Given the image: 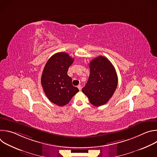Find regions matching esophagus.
Masks as SVG:
<instances>
[{
	"mask_svg": "<svg viewBox=\"0 0 157 157\" xmlns=\"http://www.w3.org/2000/svg\"><path fill=\"white\" fill-rule=\"evenodd\" d=\"M78 88L79 89V91H81V88H82V87H81V86L80 84H79V85L78 86Z\"/></svg>",
	"mask_w": 157,
	"mask_h": 157,
	"instance_id": "1",
	"label": "esophagus"
}]
</instances>
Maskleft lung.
Here are the masks:
<instances>
[{"mask_svg": "<svg viewBox=\"0 0 157 157\" xmlns=\"http://www.w3.org/2000/svg\"><path fill=\"white\" fill-rule=\"evenodd\" d=\"M90 75L82 93L96 107L106 104L114 94L118 78L114 66L104 56H99L89 63Z\"/></svg>", "mask_w": 157, "mask_h": 157, "instance_id": "left-lung-1", "label": "left lung"}]
</instances>
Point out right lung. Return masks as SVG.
<instances>
[{
    "label": "right lung",
    "instance_id": "add662e5",
    "mask_svg": "<svg viewBox=\"0 0 157 157\" xmlns=\"http://www.w3.org/2000/svg\"><path fill=\"white\" fill-rule=\"evenodd\" d=\"M75 59L64 52L53 55L43 69L41 82L48 99L59 106L66 105L79 91L67 72Z\"/></svg>",
    "mask_w": 157,
    "mask_h": 157
}]
</instances>
